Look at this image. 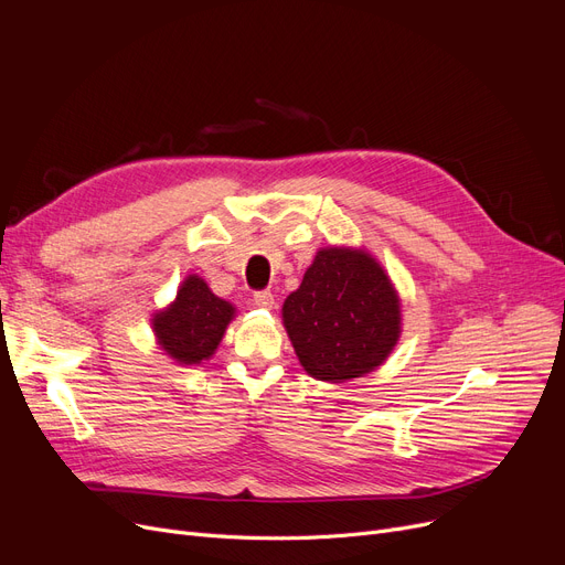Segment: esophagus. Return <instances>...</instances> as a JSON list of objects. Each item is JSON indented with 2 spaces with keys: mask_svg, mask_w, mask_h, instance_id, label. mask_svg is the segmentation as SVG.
Listing matches in <instances>:
<instances>
[{
  "mask_svg": "<svg viewBox=\"0 0 565 565\" xmlns=\"http://www.w3.org/2000/svg\"><path fill=\"white\" fill-rule=\"evenodd\" d=\"M254 305L258 309H273L275 307V295L270 290H258V292H254Z\"/></svg>",
  "mask_w": 565,
  "mask_h": 565,
  "instance_id": "1",
  "label": "esophagus"
}]
</instances>
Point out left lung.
Masks as SVG:
<instances>
[{"instance_id":"left-lung-1","label":"left lung","mask_w":565,"mask_h":565,"mask_svg":"<svg viewBox=\"0 0 565 565\" xmlns=\"http://www.w3.org/2000/svg\"><path fill=\"white\" fill-rule=\"evenodd\" d=\"M281 318L305 371L324 382L375 371L401 337L398 292L364 249H320Z\"/></svg>"}]
</instances>
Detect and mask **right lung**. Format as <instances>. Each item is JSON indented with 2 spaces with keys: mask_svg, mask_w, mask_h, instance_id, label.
Instances as JSON below:
<instances>
[{
  "mask_svg": "<svg viewBox=\"0 0 565 565\" xmlns=\"http://www.w3.org/2000/svg\"><path fill=\"white\" fill-rule=\"evenodd\" d=\"M233 316L231 302L217 298L201 277L190 275L175 300L153 316V332L171 360L192 366L213 358Z\"/></svg>",
  "mask_w": 565,
  "mask_h": 565,
  "instance_id": "add662e5",
  "label": "right lung"
}]
</instances>
